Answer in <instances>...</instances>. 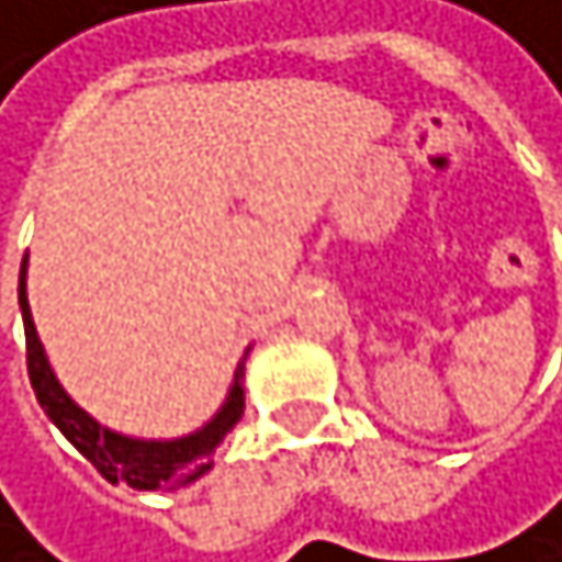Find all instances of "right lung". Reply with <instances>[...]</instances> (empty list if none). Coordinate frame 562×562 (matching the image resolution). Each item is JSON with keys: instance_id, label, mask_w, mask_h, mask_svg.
Segmentation results:
<instances>
[{"instance_id": "right-lung-1", "label": "right lung", "mask_w": 562, "mask_h": 562, "mask_svg": "<svg viewBox=\"0 0 562 562\" xmlns=\"http://www.w3.org/2000/svg\"><path fill=\"white\" fill-rule=\"evenodd\" d=\"M19 310H23V327H26V363H30V384L36 391V401L46 412V418L67 435V441L80 451L87 462L97 465V472L111 482H127L131 488L158 492V488H178L202 479L212 469V456L222 445V438L235 428V422L246 412V357L235 367L232 387L222 401L218 412L195 431L181 438H131L114 428L100 425L93 415L63 391L56 381L49 357L43 350V340L36 334L30 296H26V262L19 272ZM249 353V350H246Z\"/></svg>"}]
</instances>
